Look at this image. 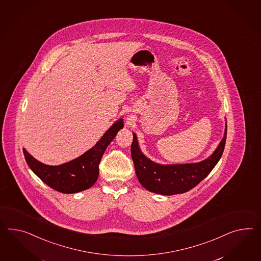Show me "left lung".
Segmentation results:
<instances>
[{
  "label": "left lung",
  "mask_w": 261,
  "mask_h": 261,
  "mask_svg": "<svg viewBox=\"0 0 261 261\" xmlns=\"http://www.w3.org/2000/svg\"><path fill=\"white\" fill-rule=\"evenodd\" d=\"M226 135L227 122L223 138L218 147L201 162L162 164L143 154L137 135L133 132L131 155L140 184L149 192L162 196H173L191 190L204 179L219 162L225 146Z\"/></svg>",
  "instance_id": "8db88e82"
}]
</instances>
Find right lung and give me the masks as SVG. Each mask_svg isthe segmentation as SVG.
<instances>
[{
	"label": "right lung",
	"instance_id": "obj_1",
	"mask_svg": "<svg viewBox=\"0 0 261 261\" xmlns=\"http://www.w3.org/2000/svg\"><path fill=\"white\" fill-rule=\"evenodd\" d=\"M122 128L123 120L120 118L107 129L92 148L71 162L47 165L23 149L25 162L36 176L54 190L63 194H76L89 189L98 179L99 162L107 146Z\"/></svg>",
	"mask_w": 261,
	"mask_h": 261
}]
</instances>
